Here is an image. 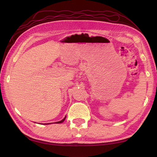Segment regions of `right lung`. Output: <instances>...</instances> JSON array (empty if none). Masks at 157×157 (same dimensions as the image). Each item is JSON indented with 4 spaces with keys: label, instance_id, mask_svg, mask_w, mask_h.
I'll return each instance as SVG.
<instances>
[{
    "label": "right lung",
    "instance_id": "obj_1",
    "mask_svg": "<svg viewBox=\"0 0 157 157\" xmlns=\"http://www.w3.org/2000/svg\"><path fill=\"white\" fill-rule=\"evenodd\" d=\"M65 118H66V117H65V118L64 119H62L61 120V121H57V122H55L56 123H63V121H65Z\"/></svg>",
    "mask_w": 157,
    "mask_h": 157
}]
</instances>
